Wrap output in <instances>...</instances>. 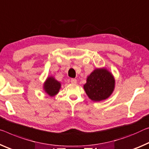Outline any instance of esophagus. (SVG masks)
<instances>
[{
  "instance_id": "esophagus-1",
  "label": "esophagus",
  "mask_w": 149,
  "mask_h": 149,
  "mask_svg": "<svg viewBox=\"0 0 149 149\" xmlns=\"http://www.w3.org/2000/svg\"><path fill=\"white\" fill-rule=\"evenodd\" d=\"M71 83L73 84H77V80L75 79H71Z\"/></svg>"
}]
</instances>
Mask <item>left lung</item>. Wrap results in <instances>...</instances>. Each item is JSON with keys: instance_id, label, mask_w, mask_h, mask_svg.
<instances>
[{"instance_id": "1", "label": "left lung", "mask_w": 149, "mask_h": 149, "mask_svg": "<svg viewBox=\"0 0 149 149\" xmlns=\"http://www.w3.org/2000/svg\"><path fill=\"white\" fill-rule=\"evenodd\" d=\"M115 86L113 75L107 68H96L87 77L84 89L87 95L95 102L105 100L111 95Z\"/></svg>"}]
</instances>
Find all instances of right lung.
I'll return each instance as SVG.
<instances>
[{
  "label": "right lung",
  "instance_id": "obj_1",
  "mask_svg": "<svg viewBox=\"0 0 149 149\" xmlns=\"http://www.w3.org/2000/svg\"><path fill=\"white\" fill-rule=\"evenodd\" d=\"M62 87L61 82L58 81L54 76H48L44 82L43 89L45 93L49 97L57 95Z\"/></svg>",
  "mask_w": 149,
  "mask_h": 149
}]
</instances>
